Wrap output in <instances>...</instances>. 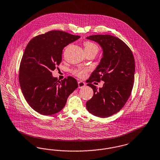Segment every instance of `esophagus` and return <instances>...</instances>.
I'll return each instance as SVG.
<instances>
[{"mask_svg":"<svg viewBox=\"0 0 160 160\" xmlns=\"http://www.w3.org/2000/svg\"><path fill=\"white\" fill-rule=\"evenodd\" d=\"M78 88H82L85 87L86 84H85V82H83L82 81H78Z\"/></svg>","mask_w":160,"mask_h":160,"instance_id":"34e87169","label":"esophagus"}]
</instances>
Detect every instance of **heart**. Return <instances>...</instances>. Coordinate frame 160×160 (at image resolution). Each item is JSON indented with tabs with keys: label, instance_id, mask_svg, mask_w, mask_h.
I'll use <instances>...</instances> for the list:
<instances>
[{
	"label": "heart",
	"instance_id": "1",
	"mask_svg": "<svg viewBox=\"0 0 160 160\" xmlns=\"http://www.w3.org/2000/svg\"><path fill=\"white\" fill-rule=\"evenodd\" d=\"M85 51H95L96 52H98V48L96 44L90 41H86L84 42ZM88 71V69L87 68H78L74 69L72 71V73L74 75H77L79 77H84Z\"/></svg>",
	"mask_w": 160,
	"mask_h": 160
}]
</instances>
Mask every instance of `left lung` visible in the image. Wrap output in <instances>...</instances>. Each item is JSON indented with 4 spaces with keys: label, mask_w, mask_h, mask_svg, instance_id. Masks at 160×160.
<instances>
[{
    "label": "left lung",
    "mask_w": 160,
    "mask_h": 160,
    "mask_svg": "<svg viewBox=\"0 0 160 160\" xmlns=\"http://www.w3.org/2000/svg\"><path fill=\"white\" fill-rule=\"evenodd\" d=\"M98 43L103 49L99 65L88 80L94 91L86 106L95 116L106 118L119 112L131 94L135 73V60L131 49L119 38L111 35H93L86 38ZM105 82L98 89L93 81Z\"/></svg>",
    "instance_id": "8db88e82"
}]
</instances>
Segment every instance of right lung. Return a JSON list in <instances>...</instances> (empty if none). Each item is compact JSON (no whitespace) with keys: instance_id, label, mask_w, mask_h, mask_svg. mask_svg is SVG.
I'll return each instance as SVG.
<instances>
[{"instance_id":"obj_1","label":"right lung","mask_w":160,"mask_h":160,"mask_svg":"<svg viewBox=\"0 0 160 160\" xmlns=\"http://www.w3.org/2000/svg\"><path fill=\"white\" fill-rule=\"evenodd\" d=\"M80 38L53 30L32 38L25 48L19 68V83L26 101L38 113L50 115L60 112L69 95L78 88L74 78L69 76L60 81L51 71L61 63L63 48Z\"/></svg>"}]
</instances>
